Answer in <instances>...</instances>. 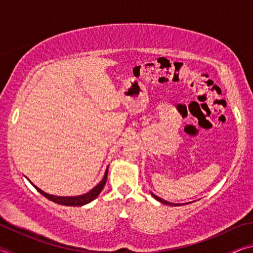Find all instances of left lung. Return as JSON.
<instances>
[{
  "mask_svg": "<svg viewBox=\"0 0 253 253\" xmlns=\"http://www.w3.org/2000/svg\"><path fill=\"white\" fill-rule=\"evenodd\" d=\"M151 194H152V196L155 200H157L158 202H161V203H163V204H166V205H170V207H177V205H181V204H174V203H169V202H168V201H165V200H163V199H161V198H158L157 195H155L154 193H152L151 192Z\"/></svg>",
  "mask_w": 253,
  "mask_h": 253,
  "instance_id": "left-lung-1",
  "label": "left lung"
}]
</instances>
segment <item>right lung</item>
Returning a JSON list of instances; mask_svg holds the SVG:
<instances>
[{"mask_svg":"<svg viewBox=\"0 0 253 253\" xmlns=\"http://www.w3.org/2000/svg\"><path fill=\"white\" fill-rule=\"evenodd\" d=\"M107 175H108V168L106 169L104 177H102L101 181L98 183L95 187L91 188V190L87 192V193H84L83 195H77V196H57V195L45 193V192H43L42 190H40L39 187L34 185V184L31 181H30L29 178L28 179H29V182L37 188L38 192H40L42 195L45 196L46 199L52 201V202H54V203L66 205V207H83V205L90 203L91 201H93V200L98 198V195L100 194V192L102 191V188H104L105 184L107 182Z\"/></svg>","mask_w":253,"mask_h":253,"instance_id":"1","label":"right lung"}]
</instances>
